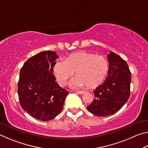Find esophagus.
<instances>
[{"mask_svg": "<svg viewBox=\"0 0 148 148\" xmlns=\"http://www.w3.org/2000/svg\"><path fill=\"white\" fill-rule=\"evenodd\" d=\"M76 92H77V93H78V94L82 95V94H84L85 91H77Z\"/></svg>", "mask_w": 148, "mask_h": 148, "instance_id": "34e87169", "label": "esophagus"}]
</instances>
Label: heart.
<instances>
[{"instance_id":"b5f03b06","label":"heart","mask_w":148,"mask_h":148,"mask_svg":"<svg viewBox=\"0 0 148 148\" xmlns=\"http://www.w3.org/2000/svg\"><path fill=\"white\" fill-rule=\"evenodd\" d=\"M109 71V64L104 57L86 51H79L70 55L64 61L55 62L53 72L61 86L66 84L74 72L77 77L72 81L74 87L89 88L99 86L106 78Z\"/></svg>"}]
</instances>
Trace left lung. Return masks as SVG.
<instances>
[{
  "label": "left lung",
  "instance_id": "left-lung-1",
  "mask_svg": "<svg viewBox=\"0 0 148 148\" xmlns=\"http://www.w3.org/2000/svg\"><path fill=\"white\" fill-rule=\"evenodd\" d=\"M108 76L93 91L95 99L87 107L95 116L106 117L116 113L130 97L131 73L128 64L118 55L111 51L108 56Z\"/></svg>",
  "mask_w": 148,
  "mask_h": 148
}]
</instances>
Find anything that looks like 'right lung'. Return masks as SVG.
<instances>
[{"label": "right lung", "instance_id": "1", "mask_svg": "<svg viewBox=\"0 0 148 148\" xmlns=\"http://www.w3.org/2000/svg\"><path fill=\"white\" fill-rule=\"evenodd\" d=\"M57 58L56 52L42 51L27 60L20 71L17 93L21 106L42 121L61 113L69 92L56 82L53 67Z\"/></svg>", "mask_w": 148, "mask_h": 148}]
</instances>
